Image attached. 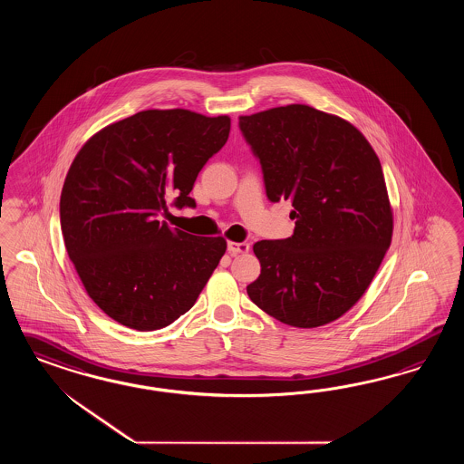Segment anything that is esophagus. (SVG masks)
I'll list each match as a JSON object with an SVG mask.
<instances>
[{"mask_svg":"<svg viewBox=\"0 0 464 464\" xmlns=\"http://www.w3.org/2000/svg\"><path fill=\"white\" fill-rule=\"evenodd\" d=\"M250 250L248 243H237V241H229L227 243V252L231 255H238V253H246Z\"/></svg>","mask_w":464,"mask_h":464,"instance_id":"34e87169","label":"esophagus"}]
</instances>
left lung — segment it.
Returning a JSON list of instances; mask_svg holds the SVG:
<instances>
[{"label":"left lung","instance_id":"8db88e82","mask_svg":"<svg viewBox=\"0 0 464 464\" xmlns=\"http://www.w3.org/2000/svg\"><path fill=\"white\" fill-rule=\"evenodd\" d=\"M270 202L291 200L295 235L253 245V303L282 324L316 328L362 297L393 235L380 158L337 115L293 103L239 117Z\"/></svg>","mask_w":464,"mask_h":464}]
</instances>
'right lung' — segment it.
Returning <instances> with one entry per match:
<instances>
[{"instance_id": "obj_1", "label": "right lung", "mask_w": 464, "mask_h": 464, "mask_svg": "<svg viewBox=\"0 0 464 464\" xmlns=\"http://www.w3.org/2000/svg\"><path fill=\"white\" fill-rule=\"evenodd\" d=\"M231 119L185 109L142 111L103 127L71 163L59 214L66 252L93 303L140 332L173 324L226 252L160 221L188 197L198 171L227 140Z\"/></svg>"}]
</instances>
